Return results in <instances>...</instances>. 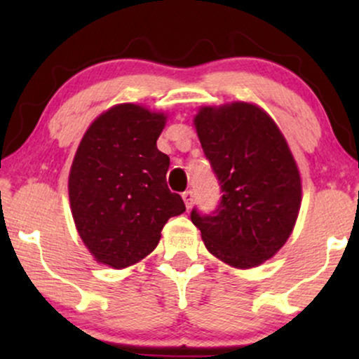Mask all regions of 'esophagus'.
<instances>
[{
	"mask_svg": "<svg viewBox=\"0 0 359 359\" xmlns=\"http://www.w3.org/2000/svg\"><path fill=\"white\" fill-rule=\"evenodd\" d=\"M183 201H184L186 208H188V209L193 208V201H194L193 191H184V193H183Z\"/></svg>",
	"mask_w": 359,
	"mask_h": 359,
	"instance_id": "1",
	"label": "esophagus"
}]
</instances>
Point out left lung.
I'll return each instance as SVG.
<instances>
[{
  "mask_svg": "<svg viewBox=\"0 0 359 359\" xmlns=\"http://www.w3.org/2000/svg\"><path fill=\"white\" fill-rule=\"evenodd\" d=\"M194 126L222 198L210 214L194 208L191 220L214 257L258 266L286 243L301 209V175L287 142L248 102L201 107Z\"/></svg>",
  "mask_w": 359,
  "mask_h": 359,
  "instance_id": "8db88e82",
  "label": "left lung"
}]
</instances>
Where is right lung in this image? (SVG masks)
<instances>
[{
  "instance_id": "1",
  "label": "right lung",
  "mask_w": 359,
  "mask_h": 359,
  "mask_svg": "<svg viewBox=\"0 0 359 359\" xmlns=\"http://www.w3.org/2000/svg\"><path fill=\"white\" fill-rule=\"evenodd\" d=\"M165 114L117 104L90 126L68 178L73 220L96 262L116 269L155 250L161 229L186 208L166 186L170 156L156 149Z\"/></svg>"
}]
</instances>
